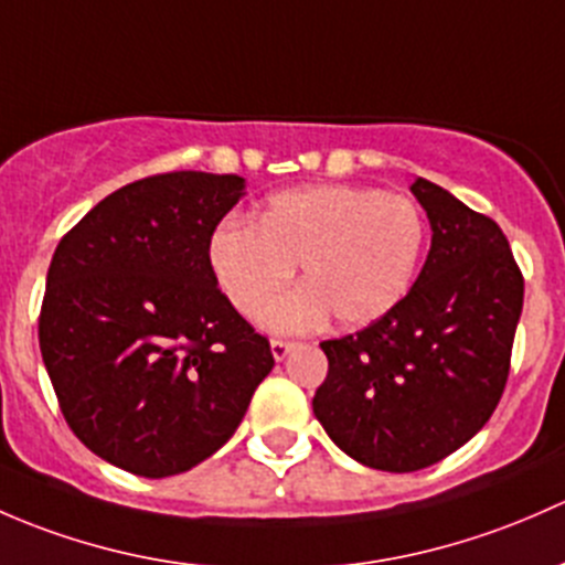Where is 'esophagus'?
I'll return each mask as SVG.
<instances>
[{"label": "esophagus", "mask_w": 565, "mask_h": 565, "mask_svg": "<svg viewBox=\"0 0 565 565\" xmlns=\"http://www.w3.org/2000/svg\"><path fill=\"white\" fill-rule=\"evenodd\" d=\"M296 342H288V340H271V353H275L277 362H282L285 356L290 353V348H294Z\"/></svg>", "instance_id": "1"}]
</instances>
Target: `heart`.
<instances>
[{
	"instance_id": "b5f03b06",
	"label": "heart",
	"mask_w": 565,
	"mask_h": 565,
	"mask_svg": "<svg viewBox=\"0 0 565 565\" xmlns=\"http://www.w3.org/2000/svg\"><path fill=\"white\" fill-rule=\"evenodd\" d=\"M427 225L405 195L372 188H299L271 195L258 220H225L209 258L220 288L242 316H258L294 277L305 288L264 312L277 331H299L326 316L367 326L408 296L422 264Z\"/></svg>"
}]
</instances>
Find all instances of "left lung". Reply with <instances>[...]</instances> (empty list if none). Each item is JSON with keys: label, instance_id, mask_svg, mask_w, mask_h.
Segmentation results:
<instances>
[{"label": "left lung", "instance_id": "obj_1", "mask_svg": "<svg viewBox=\"0 0 565 565\" xmlns=\"http://www.w3.org/2000/svg\"><path fill=\"white\" fill-rule=\"evenodd\" d=\"M411 190L433 225L422 275L392 312L321 342L329 372L312 397L329 438L388 473L440 462L490 422L525 294L495 220L427 179Z\"/></svg>", "mask_w": 565, "mask_h": 565}]
</instances>
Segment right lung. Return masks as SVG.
<instances>
[{"label":"right lung","instance_id":"right-lung-1","mask_svg":"<svg viewBox=\"0 0 565 565\" xmlns=\"http://www.w3.org/2000/svg\"><path fill=\"white\" fill-rule=\"evenodd\" d=\"M242 190L234 173H154L56 244L40 353L75 438L116 468L147 479L195 468L228 444L275 367L209 258Z\"/></svg>","mask_w":565,"mask_h":565}]
</instances>
